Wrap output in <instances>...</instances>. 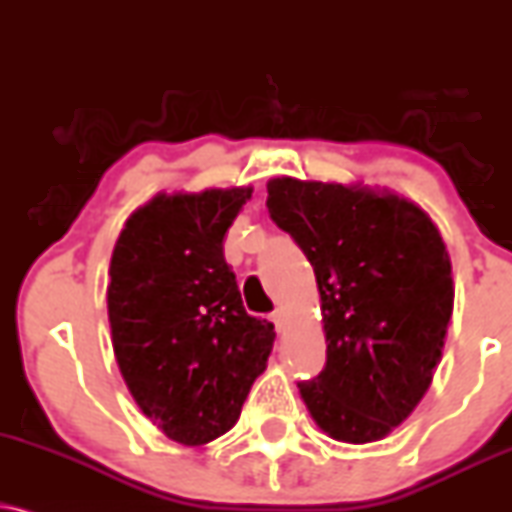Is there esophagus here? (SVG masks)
Listing matches in <instances>:
<instances>
[{
	"label": "esophagus",
	"mask_w": 512,
	"mask_h": 512,
	"mask_svg": "<svg viewBox=\"0 0 512 512\" xmlns=\"http://www.w3.org/2000/svg\"><path fill=\"white\" fill-rule=\"evenodd\" d=\"M269 319H272V322H274L276 331L286 329V312H283V310H274L272 315H269Z\"/></svg>",
	"instance_id": "34e87169"
}]
</instances>
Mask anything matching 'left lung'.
Listing matches in <instances>:
<instances>
[{"label": "left lung", "instance_id": "8db88e82", "mask_svg": "<svg viewBox=\"0 0 512 512\" xmlns=\"http://www.w3.org/2000/svg\"><path fill=\"white\" fill-rule=\"evenodd\" d=\"M269 217L315 269L326 365L300 381L331 439H384L417 408L453 312L451 260L415 202L341 183L272 178Z\"/></svg>", "mask_w": 512, "mask_h": 512}]
</instances>
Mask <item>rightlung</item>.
<instances>
[{"instance_id": "obj_1", "label": "right lung", "mask_w": 512, "mask_h": 512, "mask_svg": "<svg viewBox=\"0 0 512 512\" xmlns=\"http://www.w3.org/2000/svg\"><path fill=\"white\" fill-rule=\"evenodd\" d=\"M252 188L157 195L123 226L107 310L128 391L162 432L202 446L238 422L274 324L250 317L224 236Z\"/></svg>"}]
</instances>
